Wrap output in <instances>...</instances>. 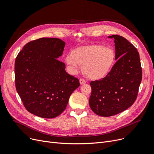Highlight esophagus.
Instances as JSON below:
<instances>
[{
	"mask_svg": "<svg viewBox=\"0 0 154 154\" xmlns=\"http://www.w3.org/2000/svg\"><path fill=\"white\" fill-rule=\"evenodd\" d=\"M79 81H80L81 84H85L86 82V81L85 80V79H84L82 78H81L80 80H79Z\"/></svg>",
	"mask_w": 154,
	"mask_h": 154,
	"instance_id": "1",
	"label": "esophagus"
}]
</instances>
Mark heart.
<instances>
[{
  "label": "heart",
  "instance_id": "obj_1",
  "mask_svg": "<svg viewBox=\"0 0 154 154\" xmlns=\"http://www.w3.org/2000/svg\"><path fill=\"white\" fill-rule=\"evenodd\" d=\"M116 60L115 51L102 45H91L75 49L66 57V61L73 72L83 66L85 75L91 79H99L109 72Z\"/></svg>",
  "mask_w": 154,
  "mask_h": 154
}]
</instances>
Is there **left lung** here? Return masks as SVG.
<instances>
[{"instance_id":"obj_1","label":"left lung","mask_w":154,"mask_h":154,"mask_svg":"<svg viewBox=\"0 0 154 154\" xmlns=\"http://www.w3.org/2000/svg\"><path fill=\"white\" fill-rule=\"evenodd\" d=\"M115 39L116 60L111 70L100 80L91 81L89 100L91 110L100 116H111L130 107L136 101L142 80V68L137 48L121 36Z\"/></svg>"}]
</instances>
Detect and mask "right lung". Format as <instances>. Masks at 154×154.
I'll return each instance as SVG.
<instances>
[{
	"label": "right lung",
	"instance_id": "right-lung-1",
	"mask_svg": "<svg viewBox=\"0 0 154 154\" xmlns=\"http://www.w3.org/2000/svg\"><path fill=\"white\" fill-rule=\"evenodd\" d=\"M65 43L59 38H42L27 43L14 63L15 86L25 108L33 115L54 118L65 110L79 79L65 71L57 58Z\"/></svg>",
	"mask_w": 154,
	"mask_h": 154
}]
</instances>
